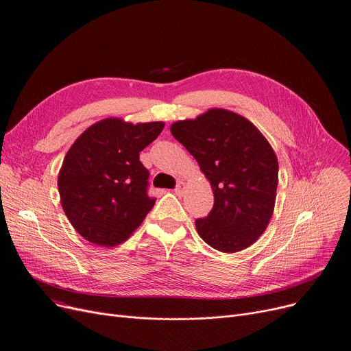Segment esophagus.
I'll list each match as a JSON object with an SVG mask.
<instances>
[{"instance_id":"34e87169","label":"esophagus","mask_w":351,"mask_h":351,"mask_svg":"<svg viewBox=\"0 0 351 351\" xmlns=\"http://www.w3.org/2000/svg\"><path fill=\"white\" fill-rule=\"evenodd\" d=\"M186 183L183 182V180H179L178 182V184H176V189H175V193L178 194V195H183L184 194V191H186Z\"/></svg>"}]
</instances>
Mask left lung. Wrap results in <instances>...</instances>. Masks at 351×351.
Here are the masks:
<instances>
[{"mask_svg": "<svg viewBox=\"0 0 351 351\" xmlns=\"http://www.w3.org/2000/svg\"><path fill=\"white\" fill-rule=\"evenodd\" d=\"M173 138L198 162L215 197L198 236L212 248L240 252L263 234L274 212L278 160L262 132L245 117L209 108L171 125Z\"/></svg>", "mask_w": 351, "mask_h": 351, "instance_id": "1", "label": "left lung"}]
</instances>
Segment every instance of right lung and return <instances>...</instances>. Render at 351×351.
I'll list each match as a JSON object with an SVG mask.
<instances>
[{
  "instance_id": "1",
  "label": "right lung",
  "mask_w": 351,
  "mask_h": 351,
  "mask_svg": "<svg viewBox=\"0 0 351 351\" xmlns=\"http://www.w3.org/2000/svg\"><path fill=\"white\" fill-rule=\"evenodd\" d=\"M162 121L104 119L85 130L69 149L58 176L60 204L81 237L99 247L128 240L154 206L149 171L139 153L158 138Z\"/></svg>"
}]
</instances>
